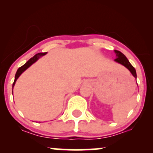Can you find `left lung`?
<instances>
[{
  "label": "left lung",
  "mask_w": 153,
  "mask_h": 153,
  "mask_svg": "<svg viewBox=\"0 0 153 153\" xmlns=\"http://www.w3.org/2000/svg\"><path fill=\"white\" fill-rule=\"evenodd\" d=\"M114 52L116 56V58L114 60V61L125 67V68L131 73L133 76L137 79V72H136V70L131 65L130 62H129V60L126 58V56H125L123 53H121L120 51H118V50H114Z\"/></svg>",
  "instance_id": "obj_1"
}]
</instances>
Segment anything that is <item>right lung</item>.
<instances>
[{
	"instance_id": "1",
	"label": "right lung",
	"mask_w": 153,
	"mask_h": 153,
	"mask_svg": "<svg viewBox=\"0 0 153 153\" xmlns=\"http://www.w3.org/2000/svg\"><path fill=\"white\" fill-rule=\"evenodd\" d=\"M46 53H47V52H46V53H38L35 54V55L33 56V58H31L30 60H28V61H27L26 63L24 65L20 67V68L18 69L17 71H16V72L15 77H14V81L13 84H12V91H13V88L14 86V84H15L16 80H17V79L19 78V77L20 75L22 74L25 70H27V69H28L29 67L31 65H33V63H34V62H36L37 60L41 57V56H45ZM12 93H13V91H12Z\"/></svg>"
}]
</instances>
